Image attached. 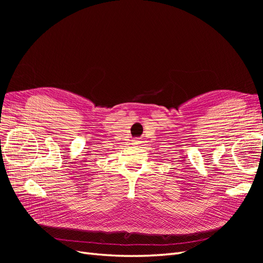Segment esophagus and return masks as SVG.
<instances>
[{"instance_id":"esophagus-1","label":"esophagus","mask_w":263,"mask_h":263,"mask_svg":"<svg viewBox=\"0 0 263 263\" xmlns=\"http://www.w3.org/2000/svg\"><path fill=\"white\" fill-rule=\"evenodd\" d=\"M139 144H140L139 138H134V139L132 140V145H134V146H138Z\"/></svg>"}]
</instances>
